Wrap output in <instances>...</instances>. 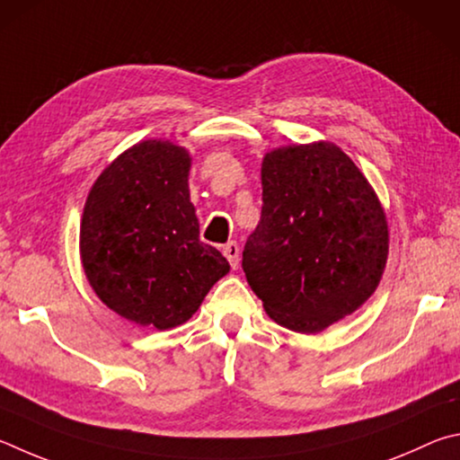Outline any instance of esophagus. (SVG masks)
Listing matches in <instances>:
<instances>
[{"mask_svg": "<svg viewBox=\"0 0 460 460\" xmlns=\"http://www.w3.org/2000/svg\"><path fill=\"white\" fill-rule=\"evenodd\" d=\"M222 252H224L226 259H228L230 267L232 269H238V264H240V246L234 243V240H232V243H226Z\"/></svg>", "mask_w": 460, "mask_h": 460, "instance_id": "34e87169", "label": "esophagus"}]
</instances>
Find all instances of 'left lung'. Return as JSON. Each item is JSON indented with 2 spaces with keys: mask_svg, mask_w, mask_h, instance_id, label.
Segmentation results:
<instances>
[{
  "mask_svg": "<svg viewBox=\"0 0 460 460\" xmlns=\"http://www.w3.org/2000/svg\"><path fill=\"white\" fill-rule=\"evenodd\" d=\"M385 259L384 209L340 147L267 153L261 222L244 244L243 269L270 319L299 333L323 332L369 299Z\"/></svg>",
  "mask_w": 460,
  "mask_h": 460,
  "instance_id": "left-lung-1",
  "label": "left lung"
}]
</instances>
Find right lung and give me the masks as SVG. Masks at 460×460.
I'll list each match as a JSON object with an SVG mask.
<instances>
[{
  "instance_id": "right-lung-1",
  "label": "right lung",
  "mask_w": 460,
  "mask_h": 460,
  "mask_svg": "<svg viewBox=\"0 0 460 460\" xmlns=\"http://www.w3.org/2000/svg\"><path fill=\"white\" fill-rule=\"evenodd\" d=\"M188 173V151L143 141L112 161L88 193L80 226L86 279L109 309L139 325H181L230 270L199 240Z\"/></svg>"
}]
</instances>
